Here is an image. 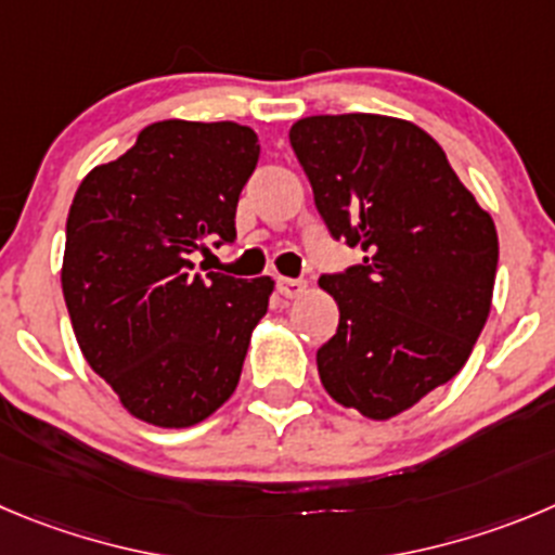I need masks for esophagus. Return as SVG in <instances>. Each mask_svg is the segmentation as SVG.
Returning <instances> with one entry per match:
<instances>
[{
	"instance_id": "1",
	"label": "esophagus",
	"mask_w": 555,
	"mask_h": 555,
	"mask_svg": "<svg viewBox=\"0 0 555 555\" xmlns=\"http://www.w3.org/2000/svg\"><path fill=\"white\" fill-rule=\"evenodd\" d=\"M279 293L284 298H301L307 295V282L304 279H279Z\"/></svg>"
}]
</instances>
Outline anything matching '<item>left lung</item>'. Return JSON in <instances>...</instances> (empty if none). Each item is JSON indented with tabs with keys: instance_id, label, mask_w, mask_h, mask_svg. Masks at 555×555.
Segmentation results:
<instances>
[{
	"instance_id": "obj_1",
	"label": "left lung",
	"mask_w": 555,
	"mask_h": 555,
	"mask_svg": "<svg viewBox=\"0 0 555 555\" xmlns=\"http://www.w3.org/2000/svg\"><path fill=\"white\" fill-rule=\"evenodd\" d=\"M289 144L331 235L364 262L320 287L339 328L318 350L331 400L386 422L452 380L493 304L499 235L441 144L386 114H318Z\"/></svg>"
}]
</instances>
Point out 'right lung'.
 Returning <instances> with one entry per match:
<instances>
[{"mask_svg": "<svg viewBox=\"0 0 555 555\" xmlns=\"http://www.w3.org/2000/svg\"><path fill=\"white\" fill-rule=\"evenodd\" d=\"M257 158L246 126L160 120L76 191L62 295L81 356L139 422L194 427L237 388L273 279L202 276L189 254L235 241Z\"/></svg>", "mask_w": 555, "mask_h": 555, "instance_id": "right-lung-1", "label": "right lung"}]
</instances>
